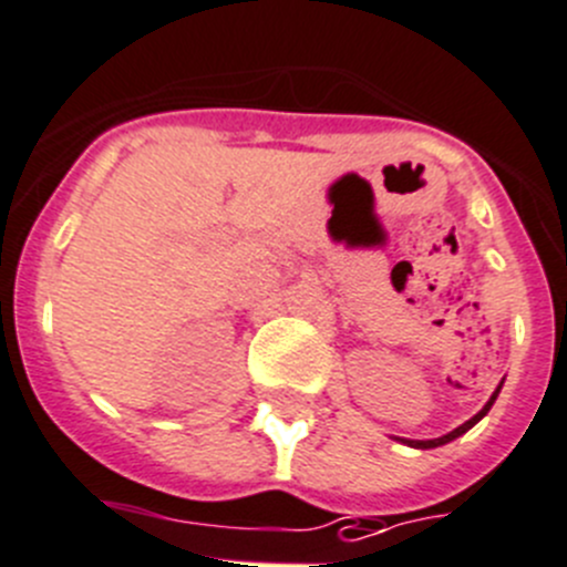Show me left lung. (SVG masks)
Listing matches in <instances>:
<instances>
[{"mask_svg":"<svg viewBox=\"0 0 567 567\" xmlns=\"http://www.w3.org/2000/svg\"><path fill=\"white\" fill-rule=\"evenodd\" d=\"M501 386H504V381H501ZM501 386L498 390L493 392V395H489V401L484 403V409L478 414H473L471 420H465V423L460 425V429H454V431H449V434H442V436H436V440H401V442H406V445H412V449H420V451H425V449H440V445H445V442H451V440H456V436H462L465 434V431H471L473 425L478 423V420L484 417V414L489 412V409H493V403H495V398H498V392H501Z\"/></svg>","mask_w":567,"mask_h":567,"instance_id":"left-lung-1","label":"left lung"}]
</instances>
